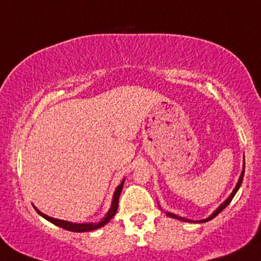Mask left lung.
<instances>
[{"label":"left lung","instance_id":"1","mask_svg":"<svg viewBox=\"0 0 261 261\" xmlns=\"http://www.w3.org/2000/svg\"><path fill=\"white\" fill-rule=\"evenodd\" d=\"M244 168H245V163H244V161H243V170H242V173H241V176H239V179H238V181H237V185H236V188L233 189V191L232 193H230V195L227 197L226 200H224V201L221 203L220 206H218V207L215 210L214 212H212L211 215H210V216L207 217V218H203V220H200V221H193V220H188V218H185V217H180V216H178V215H175V214H172V212H168L167 211L166 212V215L167 216H169V217H172V218H175V220H179V221H184V222H199V223H203V222H207V221H211L212 218H215L217 216L218 214H220L221 211H222L223 208H226L227 206L229 205V202L232 201V199L233 197H234V195L237 194V191L239 190V188H241V185H242V181H243V176H244ZM161 207V206H160Z\"/></svg>","mask_w":261,"mask_h":261}]
</instances>
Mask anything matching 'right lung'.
I'll return each instance as SVG.
<instances>
[{
    "label": "right lung",
    "instance_id": "obj_1",
    "mask_svg": "<svg viewBox=\"0 0 261 261\" xmlns=\"http://www.w3.org/2000/svg\"><path fill=\"white\" fill-rule=\"evenodd\" d=\"M124 182H125V179L120 182V185H118V188L115 189V191H114V195H113V200H112V205H110V208L108 210L106 216L101 218L100 221H98V222H89V223L68 222V221L58 220V218L47 216V215H45L41 211H39V210L35 207V206H33V207H34L35 211H37L41 217H44L45 220H47L49 222L56 224V226L61 227V228H64L66 230H71V232H91V230L101 228L103 226H106V224L114 217V215L116 214V211H118L119 196H120V194H121L122 187H124Z\"/></svg>",
    "mask_w": 261,
    "mask_h": 261
}]
</instances>
